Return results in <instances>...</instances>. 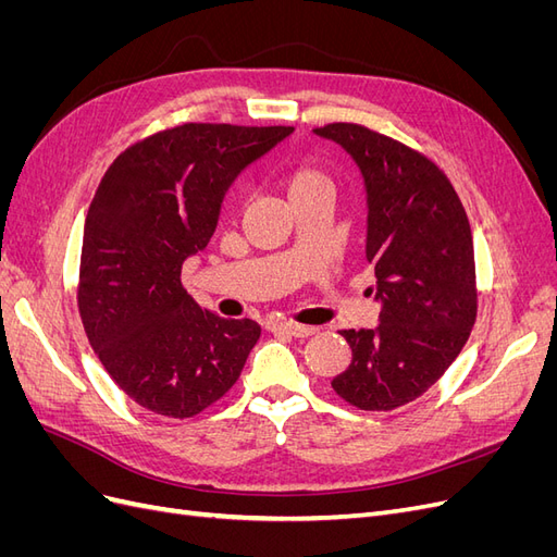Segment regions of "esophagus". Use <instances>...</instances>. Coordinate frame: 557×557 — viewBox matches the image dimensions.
<instances>
[{
  "mask_svg": "<svg viewBox=\"0 0 557 557\" xmlns=\"http://www.w3.org/2000/svg\"><path fill=\"white\" fill-rule=\"evenodd\" d=\"M267 330L276 334L297 336V339H301V336H311L315 332V327L299 325V323H293V320H272V323H267Z\"/></svg>",
  "mask_w": 557,
  "mask_h": 557,
  "instance_id": "obj_1",
  "label": "esophagus"
}]
</instances>
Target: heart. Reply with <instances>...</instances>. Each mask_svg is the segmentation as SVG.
<instances>
[{
    "mask_svg": "<svg viewBox=\"0 0 557 557\" xmlns=\"http://www.w3.org/2000/svg\"><path fill=\"white\" fill-rule=\"evenodd\" d=\"M320 183H327V176L315 170L311 164H299L293 170L290 178H288V190H301V188H311V185H320Z\"/></svg>",
    "mask_w": 557,
    "mask_h": 557,
    "instance_id": "obj_1",
    "label": "heart"
}]
</instances>
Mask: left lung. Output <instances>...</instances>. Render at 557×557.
<instances>
[{
    "label": "left lung",
    "instance_id": "left-lung-1",
    "mask_svg": "<svg viewBox=\"0 0 557 557\" xmlns=\"http://www.w3.org/2000/svg\"><path fill=\"white\" fill-rule=\"evenodd\" d=\"M339 144L367 188V262L381 323L342 330L352 360L334 393L362 411L423 395L458 358L476 320L474 244L462 201L434 160L358 123L313 129Z\"/></svg>",
    "mask_w": 557,
    "mask_h": 557
}]
</instances>
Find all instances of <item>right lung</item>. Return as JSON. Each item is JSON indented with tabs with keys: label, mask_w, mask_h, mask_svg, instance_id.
Masks as SVG:
<instances>
[{
	"label": "right lung",
	"mask_w": 557,
	"mask_h": 557,
	"mask_svg": "<svg viewBox=\"0 0 557 557\" xmlns=\"http://www.w3.org/2000/svg\"><path fill=\"white\" fill-rule=\"evenodd\" d=\"M293 127L183 123L132 144L97 185L83 230L78 313L115 385L139 407L193 418L237 383L256 320L201 311L181 283L227 185Z\"/></svg>",
	"instance_id": "obj_1"
}]
</instances>
